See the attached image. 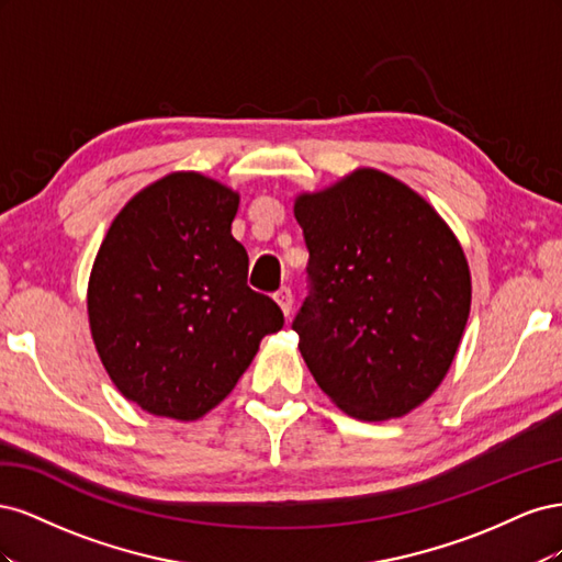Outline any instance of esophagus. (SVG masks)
<instances>
[{"mask_svg": "<svg viewBox=\"0 0 562 562\" xmlns=\"http://www.w3.org/2000/svg\"><path fill=\"white\" fill-rule=\"evenodd\" d=\"M274 300L279 302V307H281V312H283L285 318L293 314V291H291V288L283 285L279 293H274Z\"/></svg>", "mask_w": 562, "mask_h": 562, "instance_id": "34e87169", "label": "esophagus"}]
</instances>
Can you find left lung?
I'll return each mask as SVG.
<instances>
[{
	"mask_svg": "<svg viewBox=\"0 0 562 562\" xmlns=\"http://www.w3.org/2000/svg\"><path fill=\"white\" fill-rule=\"evenodd\" d=\"M310 250L293 330L316 384L351 417H403L454 359L471 310L462 246L411 187L363 168L295 201Z\"/></svg>",
	"mask_w": 562,
	"mask_h": 562,
	"instance_id": "1",
	"label": "left lung"
}]
</instances>
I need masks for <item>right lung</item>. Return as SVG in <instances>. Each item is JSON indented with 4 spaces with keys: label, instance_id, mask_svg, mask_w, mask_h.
Returning a JSON list of instances; mask_svg holds the SVG:
<instances>
[{
    "label": "right lung",
    "instance_id": "obj_1",
    "mask_svg": "<svg viewBox=\"0 0 562 562\" xmlns=\"http://www.w3.org/2000/svg\"><path fill=\"white\" fill-rule=\"evenodd\" d=\"M239 196L199 173H173L114 217L89 281L95 349L143 411L199 419L250 366L283 312L248 281L232 236Z\"/></svg>",
    "mask_w": 562,
    "mask_h": 562
}]
</instances>
